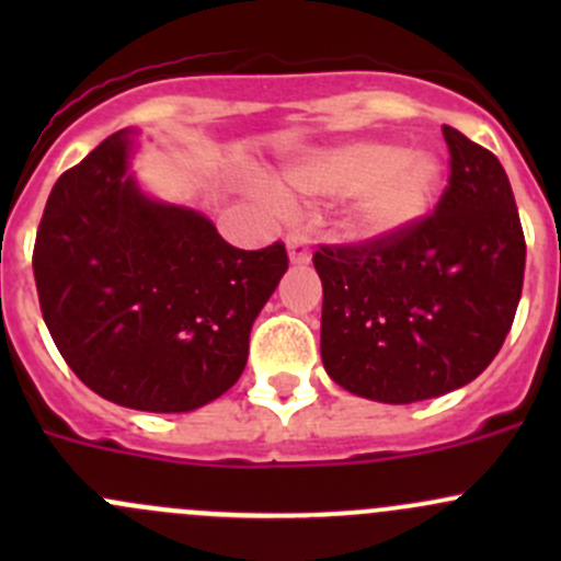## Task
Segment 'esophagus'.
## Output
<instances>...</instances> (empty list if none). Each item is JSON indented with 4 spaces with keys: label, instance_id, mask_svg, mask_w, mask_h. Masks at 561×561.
Masks as SVG:
<instances>
[{
    "label": "esophagus",
    "instance_id": "obj_1",
    "mask_svg": "<svg viewBox=\"0 0 561 561\" xmlns=\"http://www.w3.org/2000/svg\"><path fill=\"white\" fill-rule=\"evenodd\" d=\"M287 254H290L293 263H309V241L307 236L298 233V230H293V233H287Z\"/></svg>",
    "mask_w": 561,
    "mask_h": 561
}]
</instances>
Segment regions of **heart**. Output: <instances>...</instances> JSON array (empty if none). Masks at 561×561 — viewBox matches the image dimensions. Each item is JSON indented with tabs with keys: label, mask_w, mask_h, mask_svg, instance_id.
Here are the masks:
<instances>
[{
	"label": "heart",
	"mask_w": 561,
	"mask_h": 561,
	"mask_svg": "<svg viewBox=\"0 0 561 561\" xmlns=\"http://www.w3.org/2000/svg\"><path fill=\"white\" fill-rule=\"evenodd\" d=\"M285 181L304 197L355 195L350 230L377 241L428 211L439 186V162L426 151H401L390 144H347L304 157Z\"/></svg>",
	"instance_id": "1"
}]
</instances>
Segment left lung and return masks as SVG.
I'll use <instances>...</instances> for the list:
<instances>
[{
	"label": "left lung",
	"instance_id": "left-lung-1",
	"mask_svg": "<svg viewBox=\"0 0 561 561\" xmlns=\"http://www.w3.org/2000/svg\"><path fill=\"white\" fill-rule=\"evenodd\" d=\"M448 186L432 214L377 241L320 244L322 366L386 404L434 399L494 360L516 317L526 241L502 162L443 127Z\"/></svg>",
	"mask_w": 561,
	"mask_h": 561
}]
</instances>
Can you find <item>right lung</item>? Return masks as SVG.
<instances>
[{
	"mask_svg": "<svg viewBox=\"0 0 561 561\" xmlns=\"http://www.w3.org/2000/svg\"><path fill=\"white\" fill-rule=\"evenodd\" d=\"M113 133L59 175L39 219L35 282L50 339L113 404L190 412L241 377L249 331L287 249H239L203 214L149 201Z\"/></svg>",
	"mask_w": 561,
	"mask_h": 561,
	"instance_id": "add662e5",
	"label": "right lung"
}]
</instances>
